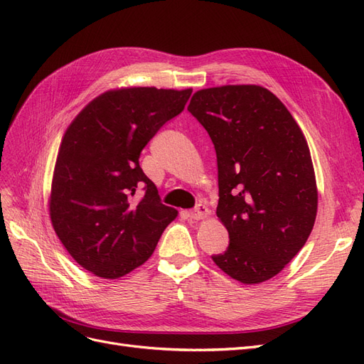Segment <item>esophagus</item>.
<instances>
[{
    "label": "esophagus",
    "instance_id": "34e87169",
    "mask_svg": "<svg viewBox=\"0 0 364 364\" xmlns=\"http://www.w3.org/2000/svg\"><path fill=\"white\" fill-rule=\"evenodd\" d=\"M208 214H209L208 206L203 205V203H199V205H197V206L193 209V211L188 213V217L193 218V220H202V218H205Z\"/></svg>",
    "mask_w": 364,
    "mask_h": 364
}]
</instances>
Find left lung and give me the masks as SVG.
Instances as JSON below:
<instances>
[{
    "label": "left lung",
    "mask_w": 364,
    "mask_h": 364,
    "mask_svg": "<svg viewBox=\"0 0 364 364\" xmlns=\"http://www.w3.org/2000/svg\"><path fill=\"white\" fill-rule=\"evenodd\" d=\"M188 111L211 138L218 168L217 217L229 246L213 261L232 279L278 274L310 237L317 186L306 139L289 109L258 85L197 91Z\"/></svg>",
    "instance_id": "obj_1"
}]
</instances>
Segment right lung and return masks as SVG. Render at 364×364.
<instances>
[{
	"label": "right lung",
	"mask_w": 364,
	"mask_h": 364,
	"mask_svg": "<svg viewBox=\"0 0 364 364\" xmlns=\"http://www.w3.org/2000/svg\"><path fill=\"white\" fill-rule=\"evenodd\" d=\"M193 90L119 87L87 103L68 126L54 165L50 218L83 269L118 279L144 264L173 220L139 167L147 142L179 115ZM142 186L145 197L129 196Z\"/></svg>",
	"instance_id": "1"
}]
</instances>
